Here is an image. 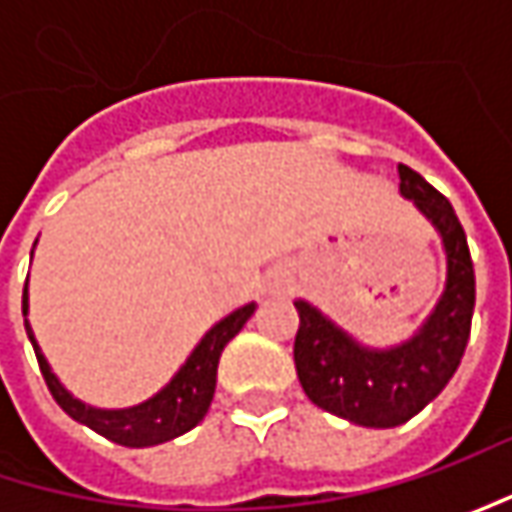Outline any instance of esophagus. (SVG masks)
<instances>
[{
  "instance_id": "esophagus-1",
  "label": "esophagus",
  "mask_w": 512,
  "mask_h": 512,
  "mask_svg": "<svg viewBox=\"0 0 512 512\" xmlns=\"http://www.w3.org/2000/svg\"><path fill=\"white\" fill-rule=\"evenodd\" d=\"M293 285V276H290V270H273L270 276H267V293L270 296H285L287 290Z\"/></svg>"
}]
</instances>
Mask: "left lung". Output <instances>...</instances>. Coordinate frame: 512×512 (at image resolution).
<instances>
[{
    "mask_svg": "<svg viewBox=\"0 0 512 512\" xmlns=\"http://www.w3.org/2000/svg\"><path fill=\"white\" fill-rule=\"evenodd\" d=\"M399 179L404 199L442 236L447 259L442 296L422 327L402 344L370 347L319 307L293 302L299 310L293 359L302 390L316 407L362 427H399L442 393L462 362L476 307L473 259L453 205L407 165H399Z\"/></svg>",
    "mask_w": 512,
    "mask_h": 512,
    "instance_id": "8db88e82",
    "label": "left lung"
}]
</instances>
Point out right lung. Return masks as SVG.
Instances as JSON below:
<instances>
[{
	"mask_svg": "<svg viewBox=\"0 0 512 512\" xmlns=\"http://www.w3.org/2000/svg\"><path fill=\"white\" fill-rule=\"evenodd\" d=\"M33 247H36V242H33ZM253 310H256V302L239 307L230 316H225L222 322H216L202 336V342L193 347V353L176 370V376L159 393H153L150 399L133 404V407H122V410L90 407L82 399H76L50 370L48 359L36 342L28 319H25V330H28L30 344L36 350L39 370L48 382L50 396L56 399V404L68 413L70 419H76L79 424H85L90 430H96L99 436L122 444V447H153V444L170 442V439L182 436L205 419L207 407H210L213 393H216L219 356H222L225 344L245 327L247 319L253 316ZM22 313L28 316V285L22 293Z\"/></svg>",
	"mask_w": 512,
	"mask_h": 512,
	"instance_id": "1",
	"label": "right lung"
}]
</instances>
